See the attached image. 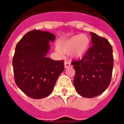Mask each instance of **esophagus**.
I'll return each instance as SVG.
<instances>
[{
  "mask_svg": "<svg viewBox=\"0 0 124 124\" xmlns=\"http://www.w3.org/2000/svg\"><path fill=\"white\" fill-rule=\"evenodd\" d=\"M64 65H65V68L67 69V68L69 67L70 66V63L69 62H68V61H65Z\"/></svg>",
  "mask_w": 124,
  "mask_h": 124,
  "instance_id": "34e87169",
  "label": "esophagus"
}]
</instances>
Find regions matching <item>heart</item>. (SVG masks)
Here are the masks:
<instances>
[{"label":"heart","instance_id":"obj_1","mask_svg":"<svg viewBox=\"0 0 124 124\" xmlns=\"http://www.w3.org/2000/svg\"><path fill=\"white\" fill-rule=\"evenodd\" d=\"M90 38L84 34H80L70 37V39L61 42L59 44L58 52L69 54L72 58H82L89 50L90 47Z\"/></svg>","mask_w":124,"mask_h":124}]
</instances>
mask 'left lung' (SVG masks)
<instances>
[{
	"instance_id": "left-lung-1",
	"label": "left lung",
	"mask_w": 124,
	"mask_h": 124,
	"mask_svg": "<svg viewBox=\"0 0 124 124\" xmlns=\"http://www.w3.org/2000/svg\"><path fill=\"white\" fill-rule=\"evenodd\" d=\"M90 34L92 46L80 60L71 63L76 72L73 81L75 90L85 98L98 96L107 90L114 65L109 42L94 32Z\"/></svg>"
}]
</instances>
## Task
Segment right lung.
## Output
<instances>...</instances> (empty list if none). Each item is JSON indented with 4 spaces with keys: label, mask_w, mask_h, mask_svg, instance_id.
<instances>
[{
    "label": "right lung",
    "mask_w": 124,
    "mask_h": 124,
    "mask_svg": "<svg viewBox=\"0 0 124 124\" xmlns=\"http://www.w3.org/2000/svg\"><path fill=\"white\" fill-rule=\"evenodd\" d=\"M55 40V36L48 31L33 30L25 34L16 47L12 61L15 82L31 98L48 96L64 70V61L47 57L50 42Z\"/></svg>",
    "instance_id": "1"
}]
</instances>
